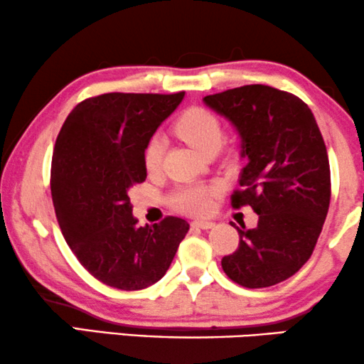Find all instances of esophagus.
Here are the masks:
<instances>
[{
  "label": "esophagus",
  "mask_w": 364,
  "mask_h": 364,
  "mask_svg": "<svg viewBox=\"0 0 364 364\" xmlns=\"http://www.w3.org/2000/svg\"><path fill=\"white\" fill-rule=\"evenodd\" d=\"M194 228H199V229H211L214 228V223L211 221H193L191 223Z\"/></svg>",
  "instance_id": "34e87169"
}]
</instances>
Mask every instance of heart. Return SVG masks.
<instances>
[{
	"instance_id": "1",
	"label": "heart",
	"mask_w": 364,
	"mask_h": 364,
	"mask_svg": "<svg viewBox=\"0 0 364 364\" xmlns=\"http://www.w3.org/2000/svg\"><path fill=\"white\" fill-rule=\"evenodd\" d=\"M176 133L186 140L193 148H196L204 156L211 151H218L223 143V127L218 117L204 109H189L176 122ZM166 150V140L161 135H153L148 140L143 153V163L150 173L161 168L163 155ZM216 191L214 186L204 184H189L183 186L173 194V204L180 211L189 214H203L211 206V196Z\"/></svg>"
}]
</instances>
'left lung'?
I'll use <instances>...</instances> for the list:
<instances>
[{
    "label": "left lung",
    "instance_id": "1",
    "mask_svg": "<svg viewBox=\"0 0 364 364\" xmlns=\"http://www.w3.org/2000/svg\"><path fill=\"white\" fill-rule=\"evenodd\" d=\"M203 102L231 122L247 161L232 206L249 204L259 216L257 228H237L239 247L223 257V270L247 289L284 282L310 259L330 206V163L315 117L299 97L262 84Z\"/></svg>",
    "mask_w": 364,
    "mask_h": 364
}]
</instances>
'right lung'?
<instances>
[{"mask_svg": "<svg viewBox=\"0 0 364 364\" xmlns=\"http://www.w3.org/2000/svg\"><path fill=\"white\" fill-rule=\"evenodd\" d=\"M184 92L90 97L70 112L55 140L50 193L60 231L89 274L120 290L158 282L189 224L168 216L138 226L129 189L146 178L145 146Z\"/></svg>", "mask_w": 364, "mask_h": 364, "instance_id": "add662e5", "label": "right lung"}]
</instances>
